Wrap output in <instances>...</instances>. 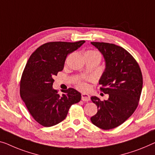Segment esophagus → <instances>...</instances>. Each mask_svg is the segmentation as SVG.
Instances as JSON below:
<instances>
[{
  "mask_svg": "<svg viewBox=\"0 0 155 155\" xmlns=\"http://www.w3.org/2000/svg\"><path fill=\"white\" fill-rule=\"evenodd\" d=\"M81 100L83 101H88L91 100V96L87 94L82 93L81 94Z\"/></svg>",
  "mask_w": 155,
  "mask_h": 155,
  "instance_id": "esophagus-1",
  "label": "esophagus"
}]
</instances>
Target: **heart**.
Instances as JSON below:
<instances>
[{
    "instance_id": "heart-1",
    "label": "heart",
    "mask_w": 155,
    "mask_h": 155,
    "mask_svg": "<svg viewBox=\"0 0 155 155\" xmlns=\"http://www.w3.org/2000/svg\"><path fill=\"white\" fill-rule=\"evenodd\" d=\"M93 55L101 58L100 54L96 50H89L85 53V55ZM91 78H85V79H79L76 81V86L78 90L81 91H86L89 88V85L87 84V81H92Z\"/></svg>"
}]
</instances>
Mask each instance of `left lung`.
<instances>
[{
    "instance_id": "1",
    "label": "left lung",
    "mask_w": 155,
    "mask_h": 155,
    "mask_svg": "<svg viewBox=\"0 0 155 155\" xmlns=\"http://www.w3.org/2000/svg\"><path fill=\"white\" fill-rule=\"evenodd\" d=\"M102 54L106 68L99 84L107 100L91 97L97 113L91 122L99 128L108 130L117 127L134 114L138 105L143 87L141 70L127 51L114 44L91 42Z\"/></svg>"
}]
</instances>
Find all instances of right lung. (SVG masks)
Instances as JSON below:
<instances>
[{"label":"right lung","instance_id":"1","mask_svg":"<svg viewBox=\"0 0 155 155\" xmlns=\"http://www.w3.org/2000/svg\"><path fill=\"white\" fill-rule=\"evenodd\" d=\"M85 41H51L40 46L30 56L21 78L20 95L41 125L51 127L64 120L71 106L81 99L75 89L63 91L61 96L52 85L54 76L63 70L67 55Z\"/></svg>","mask_w":155,"mask_h":155}]
</instances>
